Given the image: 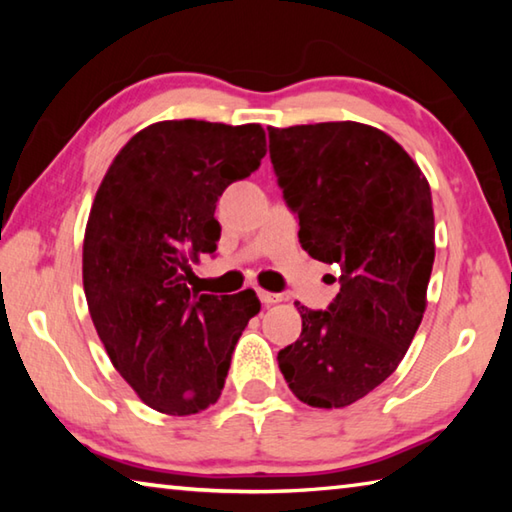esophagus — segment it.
I'll list each match as a JSON object with an SVG mask.
<instances>
[{
	"label": "esophagus",
	"instance_id": "34e87169",
	"mask_svg": "<svg viewBox=\"0 0 512 512\" xmlns=\"http://www.w3.org/2000/svg\"><path fill=\"white\" fill-rule=\"evenodd\" d=\"M257 296H259V300H262V305H275V302L282 300L280 293H271V291H264V289H259Z\"/></svg>",
	"mask_w": 512,
	"mask_h": 512
}]
</instances>
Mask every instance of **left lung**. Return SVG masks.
<instances>
[{"label": "left lung", "mask_w": 512, "mask_h": 512, "mask_svg": "<svg viewBox=\"0 0 512 512\" xmlns=\"http://www.w3.org/2000/svg\"><path fill=\"white\" fill-rule=\"evenodd\" d=\"M268 151L300 246L341 268L327 309L298 307L300 339L277 363L300 402L341 409L393 375L422 323L431 189L393 137L357 121L271 126Z\"/></svg>", "instance_id": "1"}]
</instances>
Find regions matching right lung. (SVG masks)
<instances>
[{
  "label": "right lung",
  "mask_w": 512,
  "mask_h": 512,
  "mask_svg": "<svg viewBox=\"0 0 512 512\" xmlns=\"http://www.w3.org/2000/svg\"><path fill=\"white\" fill-rule=\"evenodd\" d=\"M266 155L259 124L158 121L112 160L85 228L83 289L112 366L144 404L192 415L219 400L255 291L198 296L192 264L221 237L225 187Z\"/></svg>",
  "instance_id": "add662e5"
}]
</instances>
